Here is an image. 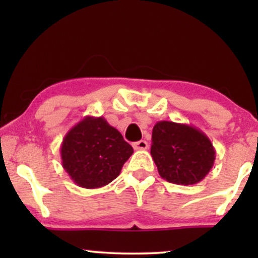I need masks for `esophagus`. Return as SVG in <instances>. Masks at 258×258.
<instances>
[{
    "instance_id": "1",
    "label": "esophagus",
    "mask_w": 258,
    "mask_h": 258,
    "mask_svg": "<svg viewBox=\"0 0 258 258\" xmlns=\"http://www.w3.org/2000/svg\"><path fill=\"white\" fill-rule=\"evenodd\" d=\"M133 149L135 150H146L148 149V143L146 141H139L133 143Z\"/></svg>"
}]
</instances>
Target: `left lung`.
Returning <instances> with one entry per match:
<instances>
[{"mask_svg":"<svg viewBox=\"0 0 258 258\" xmlns=\"http://www.w3.org/2000/svg\"><path fill=\"white\" fill-rule=\"evenodd\" d=\"M152 154L159 174L174 184H197L210 172L216 150L209 137L197 127L159 121L152 135Z\"/></svg>","mask_w":258,"mask_h":258,"instance_id":"8db88e82","label":"left lung"}]
</instances>
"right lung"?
I'll return each mask as SVG.
<instances>
[{"instance_id":"add662e5","label":"right lung","mask_w":258,"mask_h":258,"mask_svg":"<svg viewBox=\"0 0 258 258\" xmlns=\"http://www.w3.org/2000/svg\"><path fill=\"white\" fill-rule=\"evenodd\" d=\"M132 153L133 148L103 116H85L68 131L60 146L63 168L86 189L109 184Z\"/></svg>"}]
</instances>
